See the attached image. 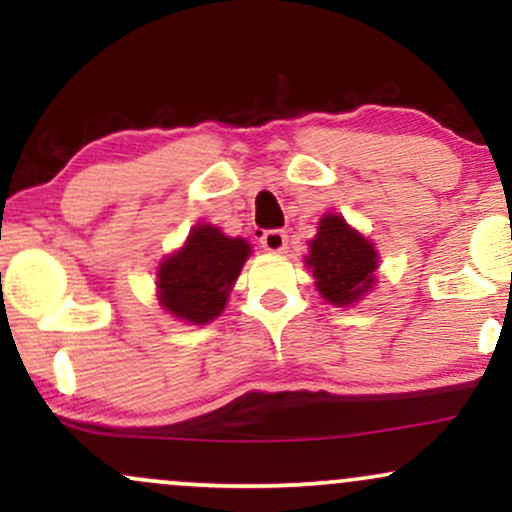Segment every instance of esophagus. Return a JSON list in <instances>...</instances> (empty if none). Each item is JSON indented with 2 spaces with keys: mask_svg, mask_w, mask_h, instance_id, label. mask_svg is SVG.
<instances>
[{
  "mask_svg": "<svg viewBox=\"0 0 512 512\" xmlns=\"http://www.w3.org/2000/svg\"><path fill=\"white\" fill-rule=\"evenodd\" d=\"M260 243L267 252H284L286 245H289V236L284 231H279V228H274V231L262 233Z\"/></svg>",
  "mask_w": 512,
  "mask_h": 512,
  "instance_id": "1",
  "label": "esophagus"
}]
</instances>
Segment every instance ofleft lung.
Listing matches in <instances>:
<instances>
[{
    "mask_svg": "<svg viewBox=\"0 0 512 512\" xmlns=\"http://www.w3.org/2000/svg\"><path fill=\"white\" fill-rule=\"evenodd\" d=\"M305 264L313 269L320 296L337 308H346L375 286L378 250L354 231L344 216L325 214L317 226V236L310 240Z\"/></svg>",
    "mask_w": 512,
    "mask_h": 512,
    "instance_id": "left-lung-1",
    "label": "left lung"
}]
</instances>
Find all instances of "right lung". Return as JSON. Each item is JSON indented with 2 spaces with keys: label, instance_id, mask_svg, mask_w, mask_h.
Wrapping results in <instances>:
<instances>
[{
  "label": "right lung",
  "instance_id": "obj_1",
  "mask_svg": "<svg viewBox=\"0 0 512 512\" xmlns=\"http://www.w3.org/2000/svg\"><path fill=\"white\" fill-rule=\"evenodd\" d=\"M250 252L245 238H228L211 223H197L185 245L163 257L156 274L158 301L178 320L211 322L226 308Z\"/></svg>",
  "mask_w": 512,
  "mask_h": 512
}]
</instances>
